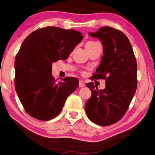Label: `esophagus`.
<instances>
[{"mask_svg":"<svg viewBox=\"0 0 155 155\" xmlns=\"http://www.w3.org/2000/svg\"><path fill=\"white\" fill-rule=\"evenodd\" d=\"M79 86V87H84V86H85V84H84V82L83 81H80Z\"/></svg>","mask_w":155,"mask_h":155,"instance_id":"obj_1","label":"esophagus"}]
</instances>
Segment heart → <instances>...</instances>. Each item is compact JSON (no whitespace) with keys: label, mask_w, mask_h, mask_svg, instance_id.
Returning <instances> with one entry per match:
<instances>
[{"label":"heart","mask_w":155,"mask_h":155,"mask_svg":"<svg viewBox=\"0 0 155 155\" xmlns=\"http://www.w3.org/2000/svg\"><path fill=\"white\" fill-rule=\"evenodd\" d=\"M96 44H98V42L93 41H90L87 42V44H86V45H85L86 49H88V48H89L90 47H91L92 46H94V45Z\"/></svg>","instance_id":"heart-1"}]
</instances>
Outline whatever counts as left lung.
I'll return each mask as SVG.
<instances>
[{
  "mask_svg": "<svg viewBox=\"0 0 155 155\" xmlns=\"http://www.w3.org/2000/svg\"><path fill=\"white\" fill-rule=\"evenodd\" d=\"M89 35L101 41L104 55L92 79H105L104 89L87 84L91 97L85 104L90 120L99 126H109L120 120L134 97L137 84V64L132 47L124 33L111 27H101Z\"/></svg>",
  "mask_w": 155,
  "mask_h": 155,
  "instance_id": "left-lung-1",
  "label": "left lung"
}]
</instances>
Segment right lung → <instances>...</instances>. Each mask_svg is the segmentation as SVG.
Instances as JSON below:
<instances>
[{
  "instance_id": "1",
  "label": "right lung",
  "mask_w": 155,
  "mask_h": 155,
  "mask_svg": "<svg viewBox=\"0 0 155 155\" xmlns=\"http://www.w3.org/2000/svg\"><path fill=\"white\" fill-rule=\"evenodd\" d=\"M79 31L48 26L29 34L15 58V88L25 111L42 121L57 117L79 80L66 77L58 82L52 63L66 60L83 39Z\"/></svg>"
}]
</instances>
